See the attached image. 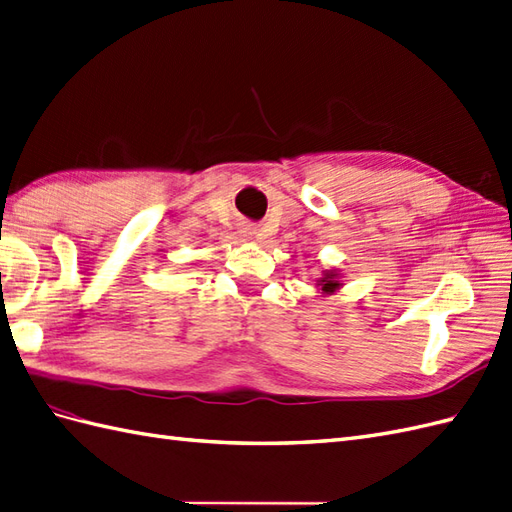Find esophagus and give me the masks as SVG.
Segmentation results:
<instances>
[{"label": "esophagus", "instance_id": "1", "mask_svg": "<svg viewBox=\"0 0 512 512\" xmlns=\"http://www.w3.org/2000/svg\"><path fill=\"white\" fill-rule=\"evenodd\" d=\"M241 232H243V236H254V234H256V228H252V226H247V228H243Z\"/></svg>", "mask_w": 512, "mask_h": 512}]
</instances>
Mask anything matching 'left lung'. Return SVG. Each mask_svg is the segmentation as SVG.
Wrapping results in <instances>:
<instances>
[{"instance_id": "left-lung-1", "label": "left lung", "mask_w": 512, "mask_h": 512, "mask_svg": "<svg viewBox=\"0 0 512 512\" xmlns=\"http://www.w3.org/2000/svg\"><path fill=\"white\" fill-rule=\"evenodd\" d=\"M336 278H339V273H334V271H326V273H323V278L319 280L321 291H323V293H332V291L339 289L341 282L336 280Z\"/></svg>"}]
</instances>
